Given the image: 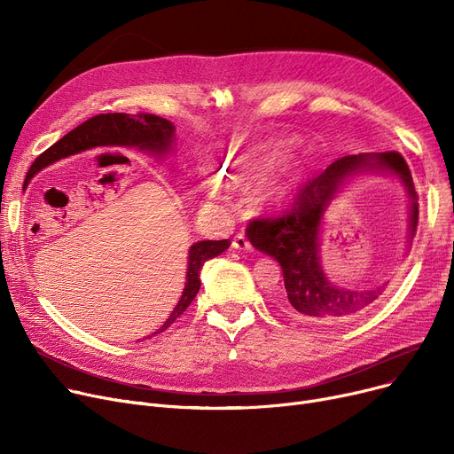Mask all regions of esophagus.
I'll return each mask as SVG.
<instances>
[{"instance_id":"1","label":"esophagus","mask_w":454,"mask_h":454,"mask_svg":"<svg viewBox=\"0 0 454 454\" xmlns=\"http://www.w3.org/2000/svg\"><path fill=\"white\" fill-rule=\"evenodd\" d=\"M231 247H233L235 250H241V252H248V250H252V245H250V241L247 239V235H245V233H237V235L233 237Z\"/></svg>"}]
</instances>
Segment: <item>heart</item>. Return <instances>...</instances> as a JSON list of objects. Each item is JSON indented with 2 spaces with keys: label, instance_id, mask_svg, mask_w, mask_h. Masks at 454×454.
<instances>
[{
  "label": "heart",
  "instance_id": "obj_1",
  "mask_svg": "<svg viewBox=\"0 0 454 454\" xmlns=\"http://www.w3.org/2000/svg\"><path fill=\"white\" fill-rule=\"evenodd\" d=\"M294 149V141L293 139H276V141H267L261 145L259 149H255L252 154L230 161L226 167V175L231 176L233 180H241V178H248V176H255V175H263L270 169H274L276 165H279L281 161H285L289 158V154ZM206 191L209 197H221L223 195V187L219 182H207L206 184ZM285 191V187H278L276 193H281Z\"/></svg>",
  "mask_w": 454,
  "mask_h": 454
}]
</instances>
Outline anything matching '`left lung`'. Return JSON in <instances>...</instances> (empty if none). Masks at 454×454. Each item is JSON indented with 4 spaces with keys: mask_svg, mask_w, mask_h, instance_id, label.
<instances>
[{
    "mask_svg": "<svg viewBox=\"0 0 454 454\" xmlns=\"http://www.w3.org/2000/svg\"><path fill=\"white\" fill-rule=\"evenodd\" d=\"M359 176L395 178L409 197L411 245L418 226V195L407 161L399 153H361L333 161L324 173L309 180L289 211L278 219H255L247 235L252 247L274 257L281 270L285 291L279 296L283 311L296 318L320 324H342L359 317L383 298L387 283L356 289L331 281L320 261L325 213L342 187Z\"/></svg>",
    "mask_w": 454,
    "mask_h": 454,
    "instance_id": "left-lung-1",
    "label": "left lung"
}]
</instances>
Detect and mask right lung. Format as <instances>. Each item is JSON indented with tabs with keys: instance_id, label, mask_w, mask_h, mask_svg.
I'll use <instances>...</instances> for the list:
<instances>
[{
	"instance_id": "right-lung-1",
	"label": "right lung",
	"mask_w": 454,
	"mask_h": 454,
	"mask_svg": "<svg viewBox=\"0 0 454 454\" xmlns=\"http://www.w3.org/2000/svg\"><path fill=\"white\" fill-rule=\"evenodd\" d=\"M175 125L167 121L163 117L153 115V114H101L95 115L88 121H84L81 127L74 129L69 134H66L62 139H59L55 145H51L45 153H42L26 178V185L31 182V178L42 171L43 167L51 165L62 158H67L75 153L98 147V145H114V147H136L137 151L149 153L156 156L158 160L165 158L173 151L175 145ZM230 239L223 241H199L189 247L187 254V272H185V285L184 293L171 311L169 318H167L158 331L147 339L158 335V333L169 327L184 311L189 307V303L195 300L199 289H200V270L204 263L211 257H217L230 247Z\"/></svg>"
}]
</instances>
